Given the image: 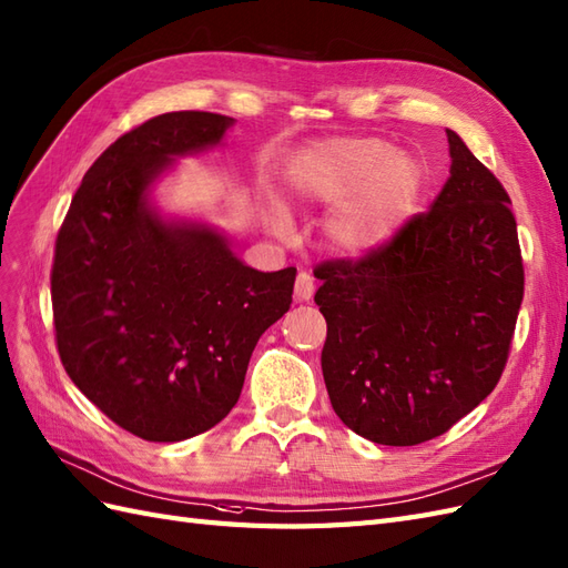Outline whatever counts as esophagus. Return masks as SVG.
<instances>
[{
  "label": "esophagus",
  "mask_w": 568,
  "mask_h": 568,
  "mask_svg": "<svg viewBox=\"0 0 568 568\" xmlns=\"http://www.w3.org/2000/svg\"><path fill=\"white\" fill-rule=\"evenodd\" d=\"M312 295H314V278L307 271H300L297 281H295V300L310 302Z\"/></svg>",
  "instance_id": "esophagus-1"
}]
</instances>
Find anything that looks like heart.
<instances>
[{
    "label": "heart",
    "instance_id": "b5f03b06",
    "mask_svg": "<svg viewBox=\"0 0 568 568\" xmlns=\"http://www.w3.org/2000/svg\"><path fill=\"white\" fill-rule=\"evenodd\" d=\"M287 189L297 206H331L322 225L328 250L362 258L384 250L413 221L425 168L382 139L341 136L302 151L290 165ZM271 225L287 235L283 206L271 209Z\"/></svg>",
    "mask_w": 568,
    "mask_h": 568
}]
</instances>
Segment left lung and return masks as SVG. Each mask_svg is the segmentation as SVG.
<instances>
[{
  "mask_svg": "<svg viewBox=\"0 0 568 568\" xmlns=\"http://www.w3.org/2000/svg\"><path fill=\"white\" fill-rule=\"evenodd\" d=\"M446 136L450 174L432 209L384 250L314 271L331 405L384 446L429 442L491 394L523 302L511 199L456 132Z\"/></svg>",
  "mask_w": 568,
  "mask_h": 568,
  "instance_id": "8db88e82",
  "label": "left lung"
}]
</instances>
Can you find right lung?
Here are the masks:
<instances>
[{
	"label": "right lung",
	"mask_w": 568,
	"mask_h": 568,
	"mask_svg": "<svg viewBox=\"0 0 568 568\" xmlns=\"http://www.w3.org/2000/svg\"><path fill=\"white\" fill-rule=\"evenodd\" d=\"M232 118L168 112L85 172L54 246L57 351L114 425L182 442L235 408L254 347L290 310L295 268L244 266L223 232L168 217L153 189L178 158L221 145Z\"/></svg>",
	"instance_id": "add662e5"
}]
</instances>
